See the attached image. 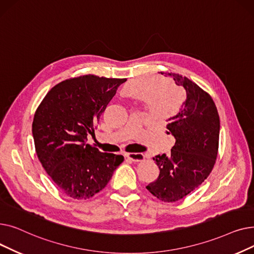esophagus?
Segmentation results:
<instances>
[{
    "mask_svg": "<svg viewBox=\"0 0 254 254\" xmlns=\"http://www.w3.org/2000/svg\"><path fill=\"white\" fill-rule=\"evenodd\" d=\"M126 156L131 162H141L145 158L143 153H135V152L126 153Z\"/></svg>",
    "mask_w": 254,
    "mask_h": 254,
    "instance_id": "esophagus-1",
    "label": "esophagus"
}]
</instances>
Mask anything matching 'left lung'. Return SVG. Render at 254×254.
Wrapping results in <instances>:
<instances>
[{
  "label": "left lung",
  "instance_id": "left-lung-1",
  "mask_svg": "<svg viewBox=\"0 0 254 254\" xmlns=\"http://www.w3.org/2000/svg\"><path fill=\"white\" fill-rule=\"evenodd\" d=\"M168 76L175 88L185 89L186 97L181 105L173 106L163 98L171 115L167 132L174 136L175 144L170 155L153 157L159 175L146 189L161 201L173 203L190 194L210 175L218 152L220 122L209 93L182 75L166 73ZM170 81L158 85L163 95Z\"/></svg>",
  "mask_w": 254,
  "mask_h": 254
}]
</instances>
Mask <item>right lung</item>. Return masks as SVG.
I'll return each instance as SVG.
<instances>
[{
	"instance_id": "right-lung-1",
	"label": "right lung",
	"mask_w": 254,
	"mask_h": 254,
	"mask_svg": "<svg viewBox=\"0 0 254 254\" xmlns=\"http://www.w3.org/2000/svg\"><path fill=\"white\" fill-rule=\"evenodd\" d=\"M127 79L83 75L53 86L36 110L33 137L40 163L58 188L75 199L101 191L123 155L86 144L96 124Z\"/></svg>"
}]
</instances>
